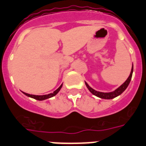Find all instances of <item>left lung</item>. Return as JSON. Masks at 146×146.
Here are the masks:
<instances>
[{
	"mask_svg": "<svg viewBox=\"0 0 146 146\" xmlns=\"http://www.w3.org/2000/svg\"><path fill=\"white\" fill-rule=\"evenodd\" d=\"M132 72H133V65H132L129 76L128 77V79L125 80V83H122L119 87L117 88V89H116L115 90L113 91V92H110V93H102V92H98V91L93 90V88H91L90 86L88 85L86 82H85L86 86V87L88 88V90L90 91V93H93V95L96 96L97 97H100L101 98V99H105V100H111V99H113V98H115L116 97V96H119L120 94H122V93L125 90V89L128 87V86H129L130 81H131V79H132Z\"/></svg>",
	"mask_w": 146,
	"mask_h": 146,
	"instance_id": "left-lung-1",
	"label": "left lung"
}]
</instances>
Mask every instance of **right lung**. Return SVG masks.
<instances>
[{"label": "right lung", "mask_w": 146, "mask_h": 146, "mask_svg": "<svg viewBox=\"0 0 146 146\" xmlns=\"http://www.w3.org/2000/svg\"><path fill=\"white\" fill-rule=\"evenodd\" d=\"M62 86H63V84H61L60 86L57 89V90H56L53 93H50V94H47V95H43V96H36V95H31V94H28V93H24L23 92V93H24V95L27 96H29V97H31L33 98V99H35V100H46V99H49V98H51L53 97V96H56L57 93H59V91L60 90V89L62 88Z\"/></svg>", "instance_id": "add662e5"}]
</instances>
